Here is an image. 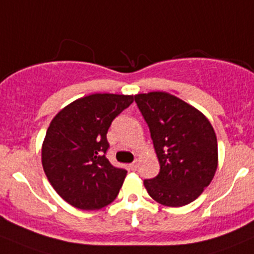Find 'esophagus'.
Masks as SVG:
<instances>
[{"label": "esophagus", "instance_id": "1", "mask_svg": "<svg viewBox=\"0 0 254 254\" xmlns=\"http://www.w3.org/2000/svg\"><path fill=\"white\" fill-rule=\"evenodd\" d=\"M137 166H139V165H137V161H134V162H132V164L129 165V167H130V169H131V170H136Z\"/></svg>", "mask_w": 254, "mask_h": 254}]
</instances>
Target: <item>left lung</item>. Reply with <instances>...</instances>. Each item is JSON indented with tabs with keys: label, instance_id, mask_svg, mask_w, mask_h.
I'll return each instance as SVG.
<instances>
[{
	"label": "left lung",
	"instance_id": "1",
	"mask_svg": "<svg viewBox=\"0 0 254 254\" xmlns=\"http://www.w3.org/2000/svg\"><path fill=\"white\" fill-rule=\"evenodd\" d=\"M147 123L160 162L156 177L145 180L147 193L167 207L195 201L212 181L218 165L217 137L207 118L166 92L134 95Z\"/></svg>",
	"mask_w": 254,
	"mask_h": 254
}]
</instances>
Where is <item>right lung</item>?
I'll return each mask as SVG.
<instances>
[{
    "label": "right lung",
    "mask_w": 254,
    "mask_h": 254,
    "mask_svg": "<svg viewBox=\"0 0 254 254\" xmlns=\"http://www.w3.org/2000/svg\"><path fill=\"white\" fill-rule=\"evenodd\" d=\"M134 102L132 95L97 93L63 108L49 124L42 165L56 192L80 210H99L115 200L127 170L105 157L113 120Z\"/></svg>",
    "instance_id": "add662e5"
}]
</instances>
